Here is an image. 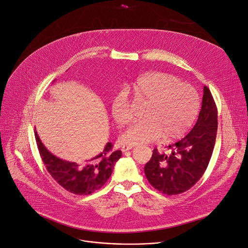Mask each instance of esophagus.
I'll use <instances>...</instances> for the list:
<instances>
[{
    "mask_svg": "<svg viewBox=\"0 0 248 248\" xmlns=\"http://www.w3.org/2000/svg\"><path fill=\"white\" fill-rule=\"evenodd\" d=\"M133 147H134V146H130V145H129V146H123V147H122V151H123L124 153H125V152L129 151L130 149H132Z\"/></svg>",
    "mask_w": 248,
    "mask_h": 248,
    "instance_id": "esophagus-1",
    "label": "esophagus"
}]
</instances>
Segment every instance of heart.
Masks as SVG:
<instances>
[{
    "mask_svg": "<svg viewBox=\"0 0 248 248\" xmlns=\"http://www.w3.org/2000/svg\"><path fill=\"white\" fill-rule=\"evenodd\" d=\"M135 101L144 102L142 118L122 135L124 145L146 144L162 138L172 141L181 138L195 123L201 100L198 92L170 74L152 71L136 78L125 87ZM111 115L123 126L132 119V111L124 92H117L110 102Z\"/></svg>",
    "mask_w": 248,
    "mask_h": 248,
    "instance_id": "1",
    "label": "heart"
}]
</instances>
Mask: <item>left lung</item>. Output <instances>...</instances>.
<instances>
[{
    "mask_svg": "<svg viewBox=\"0 0 248 248\" xmlns=\"http://www.w3.org/2000/svg\"><path fill=\"white\" fill-rule=\"evenodd\" d=\"M217 107L207 87L198 121L183 139L170 145V153L154 149L144 171L149 183L168 196L191 189L203 175L212 155L217 134Z\"/></svg>",
    "mask_w": 248,
    "mask_h": 248,
    "instance_id": "obj_1",
    "label": "left lung"
}]
</instances>
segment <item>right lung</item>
<instances>
[{
	"label": "right lung",
	"mask_w": 248,
	"mask_h": 248,
	"mask_svg": "<svg viewBox=\"0 0 248 248\" xmlns=\"http://www.w3.org/2000/svg\"><path fill=\"white\" fill-rule=\"evenodd\" d=\"M35 137L44 164L52 178L65 190L75 195H91L99 190L112 174L116 161L122 156L121 150H113L108 142L102 152L86 162H72L52 155L41 142L37 131Z\"/></svg>",
	"instance_id": "add662e5"
}]
</instances>
